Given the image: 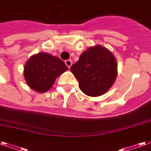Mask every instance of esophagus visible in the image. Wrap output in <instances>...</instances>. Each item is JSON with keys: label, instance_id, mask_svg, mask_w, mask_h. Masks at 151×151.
I'll return each instance as SVG.
<instances>
[{"label": "esophagus", "instance_id": "1", "mask_svg": "<svg viewBox=\"0 0 151 151\" xmlns=\"http://www.w3.org/2000/svg\"><path fill=\"white\" fill-rule=\"evenodd\" d=\"M65 64L68 66V68H70L71 66V64H72V62H71V60H65Z\"/></svg>", "mask_w": 151, "mask_h": 151}]
</instances>
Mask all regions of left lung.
<instances>
[{
    "instance_id": "left-lung-1",
    "label": "left lung",
    "mask_w": 151,
    "mask_h": 151,
    "mask_svg": "<svg viewBox=\"0 0 151 151\" xmlns=\"http://www.w3.org/2000/svg\"><path fill=\"white\" fill-rule=\"evenodd\" d=\"M79 81L80 89L88 96L104 95L111 88L117 76V62L113 53L101 45L84 51L71 67Z\"/></svg>"
}]
</instances>
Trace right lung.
Listing matches in <instances>:
<instances>
[{"label":"right lung","mask_w":151,"mask_h":151,"mask_svg":"<svg viewBox=\"0 0 151 151\" xmlns=\"http://www.w3.org/2000/svg\"><path fill=\"white\" fill-rule=\"evenodd\" d=\"M67 70L68 67L60 58L40 52L28 59L24 68V76L32 89L44 93L49 90L56 78Z\"/></svg>","instance_id":"right-lung-1"}]
</instances>
